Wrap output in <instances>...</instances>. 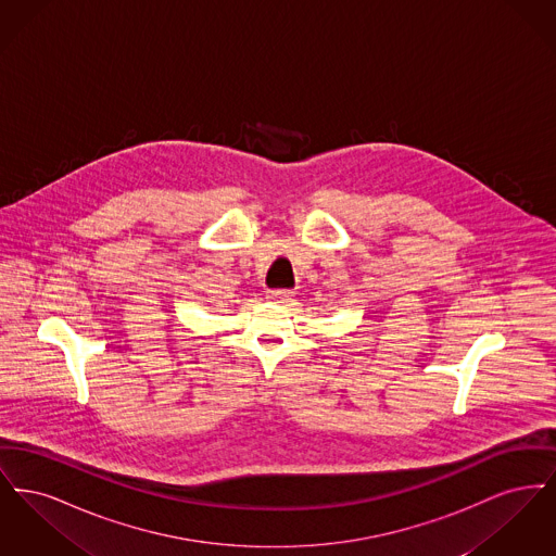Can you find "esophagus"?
Returning <instances> with one entry per match:
<instances>
[{
  "label": "esophagus",
  "instance_id": "esophagus-1",
  "mask_svg": "<svg viewBox=\"0 0 556 556\" xmlns=\"http://www.w3.org/2000/svg\"><path fill=\"white\" fill-rule=\"evenodd\" d=\"M268 300L273 302H281V304H288L293 300V291L291 290H270L268 291Z\"/></svg>",
  "mask_w": 556,
  "mask_h": 556
}]
</instances>
